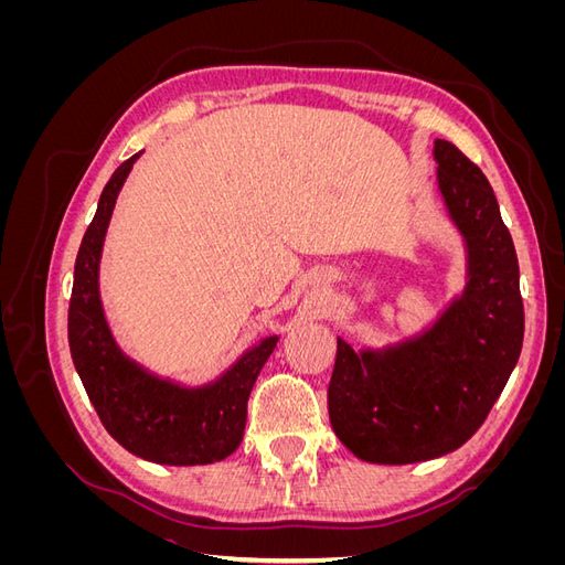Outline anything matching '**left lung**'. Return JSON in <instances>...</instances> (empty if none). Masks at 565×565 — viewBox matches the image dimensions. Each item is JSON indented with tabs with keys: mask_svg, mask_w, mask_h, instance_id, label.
Segmentation results:
<instances>
[{
	"mask_svg": "<svg viewBox=\"0 0 565 565\" xmlns=\"http://www.w3.org/2000/svg\"><path fill=\"white\" fill-rule=\"evenodd\" d=\"M443 207L465 245V285L422 330L382 347L337 337L328 388L337 438L370 465H417L481 429L523 347L514 241L486 174L434 141Z\"/></svg>",
	"mask_w": 565,
	"mask_h": 565,
	"instance_id": "obj_1",
	"label": "left lung"
}]
</instances>
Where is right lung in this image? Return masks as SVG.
<instances>
[{"label": "right lung", "instance_id": "obj_1", "mask_svg": "<svg viewBox=\"0 0 565 565\" xmlns=\"http://www.w3.org/2000/svg\"><path fill=\"white\" fill-rule=\"evenodd\" d=\"M141 156L115 169L82 237L67 341L87 396L119 446L167 467L214 465L243 443L249 393L280 334L259 339L214 380L198 384L162 377L119 347L100 299V256L119 191Z\"/></svg>", "mask_w": 565, "mask_h": 565}]
</instances>
